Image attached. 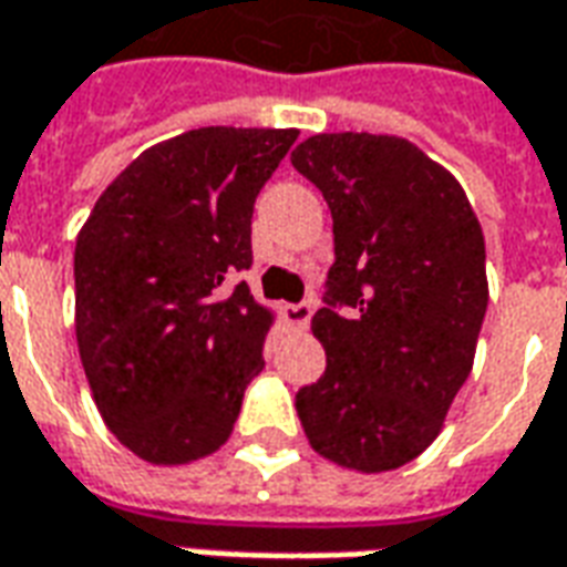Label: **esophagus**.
<instances>
[{"label":"esophagus","mask_w":567,"mask_h":567,"mask_svg":"<svg viewBox=\"0 0 567 567\" xmlns=\"http://www.w3.org/2000/svg\"><path fill=\"white\" fill-rule=\"evenodd\" d=\"M309 319H312V307H309V303H288V307H285V321L300 328V331L307 328Z\"/></svg>","instance_id":"34e87169"}]
</instances>
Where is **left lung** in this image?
Wrapping results in <instances>:
<instances>
[{
	"label": "left lung",
	"instance_id": "1",
	"mask_svg": "<svg viewBox=\"0 0 567 567\" xmlns=\"http://www.w3.org/2000/svg\"><path fill=\"white\" fill-rule=\"evenodd\" d=\"M333 218L312 333L328 368L297 392L309 446L382 474L434 443L474 368L486 243L450 169L401 136L319 133L291 151Z\"/></svg>",
	"mask_w": 567,
	"mask_h": 567
}]
</instances>
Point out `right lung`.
<instances>
[{
    "label": "right lung",
    "mask_w": 567,
    "mask_h": 567,
    "mask_svg": "<svg viewBox=\"0 0 567 567\" xmlns=\"http://www.w3.org/2000/svg\"><path fill=\"white\" fill-rule=\"evenodd\" d=\"M297 130L199 127L142 151L75 243V337L100 416L142 462L221 450L272 309L246 282L255 197Z\"/></svg>",
    "instance_id": "obj_1"
}]
</instances>
